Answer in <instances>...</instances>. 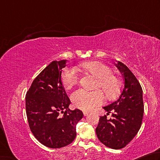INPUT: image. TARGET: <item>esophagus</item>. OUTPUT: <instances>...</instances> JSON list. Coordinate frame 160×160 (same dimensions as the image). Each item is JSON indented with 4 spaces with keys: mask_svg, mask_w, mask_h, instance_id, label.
Wrapping results in <instances>:
<instances>
[{
    "mask_svg": "<svg viewBox=\"0 0 160 160\" xmlns=\"http://www.w3.org/2000/svg\"><path fill=\"white\" fill-rule=\"evenodd\" d=\"M89 113H90V112H89L84 111V112H83V115H84V116H87V115H88Z\"/></svg>",
    "mask_w": 160,
    "mask_h": 160,
    "instance_id": "esophagus-1",
    "label": "esophagus"
}]
</instances>
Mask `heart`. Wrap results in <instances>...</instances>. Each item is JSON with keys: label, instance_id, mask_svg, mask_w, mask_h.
I'll return each mask as SVG.
<instances>
[{"label": "heart", "instance_id": "1", "mask_svg": "<svg viewBox=\"0 0 160 160\" xmlns=\"http://www.w3.org/2000/svg\"><path fill=\"white\" fill-rule=\"evenodd\" d=\"M80 68L98 78L96 88L102 89L108 99H114L119 96L121 91V82L119 78L113 74V70L110 67L100 62L91 61L82 64ZM61 80L64 88L71 89L79 83L78 70L73 67H67L62 73ZM71 99L75 107L82 110H90L101 105L105 96L100 89L88 91L81 88L72 94Z\"/></svg>", "mask_w": 160, "mask_h": 160}]
</instances>
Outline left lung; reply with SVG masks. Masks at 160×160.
<instances>
[{
  "instance_id": "1",
  "label": "left lung",
  "mask_w": 160,
  "mask_h": 160,
  "mask_svg": "<svg viewBox=\"0 0 160 160\" xmlns=\"http://www.w3.org/2000/svg\"><path fill=\"white\" fill-rule=\"evenodd\" d=\"M122 72L124 86L118 100L103 108L112 118L100 117L96 128L99 141L105 146L119 150L136 136L141 127L144 105L141 84L131 70L121 62L116 64Z\"/></svg>"
}]
</instances>
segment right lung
<instances>
[{
    "label": "right lung",
    "instance_id": "obj_1",
    "mask_svg": "<svg viewBox=\"0 0 160 160\" xmlns=\"http://www.w3.org/2000/svg\"><path fill=\"white\" fill-rule=\"evenodd\" d=\"M66 60L52 61L33 81L26 94V113L30 130L41 144L50 148L69 145L83 118L78 109L69 108L70 100L61 80Z\"/></svg>",
    "mask_w": 160,
    "mask_h": 160
}]
</instances>
